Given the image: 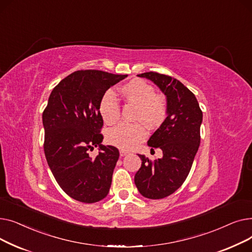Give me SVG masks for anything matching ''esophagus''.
<instances>
[{"instance_id": "obj_1", "label": "esophagus", "mask_w": 252, "mask_h": 252, "mask_svg": "<svg viewBox=\"0 0 252 252\" xmlns=\"http://www.w3.org/2000/svg\"><path fill=\"white\" fill-rule=\"evenodd\" d=\"M119 153H121V156H126V155H127L129 152L128 151H126V150H119Z\"/></svg>"}]
</instances>
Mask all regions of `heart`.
<instances>
[{
  "instance_id": "1",
  "label": "heart",
  "mask_w": 252,
  "mask_h": 252,
  "mask_svg": "<svg viewBox=\"0 0 252 252\" xmlns=\"http://www.w3.org/2000/svg\"><path fill=\"white\" fill-rule=\"evenodd\" d=\"M121 93L127 103L136 105L133 119L139 123L118 125L108 130L106 140L117 148L130 150L146 139L145 126L154 129L163 124L167 115V102L164 96L156 94L151 85L138 78L124 85ZM99 113L108 126L116 124L121 118V106L112 91H107L102 96Z\"/></svg>"
}]
</instances>
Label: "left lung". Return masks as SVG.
Masks as SVG:
<instances>
[{
	"label": "left lung",
	"mask_w": 252,
	"mask_h": 252,
	"mask_svg": "<svg viewBox=\"0 0 252 252\" xmlns=\"http://www.w3.org/2000/svg\"><path fill=\"white\" fill-rule=\"evenodd\" d=\"M152 81L166 97L167 116L150 137L151 150L160 148L162 158L150 160L139 155L142 165L135 175L139 192L161 199L178 190L187 179L200 145L202 111L193 93L178 79L157 72L138 74Z\"/></svg>",
	"instance_id": "8db88e82"
}]
</instances>
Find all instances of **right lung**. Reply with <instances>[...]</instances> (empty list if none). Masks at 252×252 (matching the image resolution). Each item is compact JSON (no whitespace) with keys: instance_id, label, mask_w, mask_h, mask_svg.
I'll list each match as a JSON object with an SVG mask.
<instances>
[{"instance_id":"right-lung-1","label":"right lung","mask_w":252,"mask_h":252,"mask_svg":"<svg viewBox=\"0 0 252 252\" xmlns=\"http://www.w3.org/2000/svg\"><path fill=\"white\" fill-rule=\"evenodd\" d=\"M126 76L92 69L74 71L53 89L43 112L49 167L61 189L79 202H98L109 192L119 152L101 144L99 102L106 91ZM97 146L99 154L90 158L88 150Z\"/></svg>"}]
</instances>
